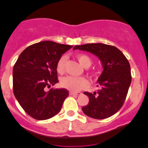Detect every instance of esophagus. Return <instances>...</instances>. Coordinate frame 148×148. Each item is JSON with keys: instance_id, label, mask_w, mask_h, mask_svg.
<instances>
[{"instance_id": "obj_1", "label": "esophagus", "mask_w": 148, "mask_h": 148, "mask_svg": "<svg viewBox=\"0 0 148 148\" xmlns=\"http://www.w3.org/2000/svg\"><path fill=\"white\" fill-rule=\"evenodd\" d=\"M70 94L71 95H79L82 93L80 92H70Z\"/></svg>"}]
</instances>
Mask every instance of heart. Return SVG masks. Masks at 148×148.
I'll return each instance as SVG.
<instances>
[{
  "mask_svg": "<svg viewBox=\"0 0 148 148\" xmlns=\"http://www.w3.org/2000/svg\"><path fill=\"white\" fill-rule=\"evenodd\" d=\"M75 58L78 60L79 64L84 68L89 67L92 64V61L90 57L85 54H78L76 55ZM65 62H66V57L61 56L56 63V70L60 74L64 72ZM90 75L92 76L97 75L98 72H90ZM61 85L66 90L73 91V92H77L84 87H85L87 85V82L85 78L82 77H73L67 75L61 78Z\"/></svg>",
  "mask_w": 148,
  "mask_h": 148,
  "instance_id": "b5f03b06",
  "label": "heart"
}]
</instances>
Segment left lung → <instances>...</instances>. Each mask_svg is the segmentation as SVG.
Instances as JSON below:
<instances>
[{"instance_id":"8db88e82","label":"left lung","mask_w":148,"mask_h":148,"mask_svg":"<svg viewBox=\"0 0 148 148\" xmlns=\"http://www.w3.org/2000/svg\"><path fill=\"white\" fill-rule=\"evenodd\" d=\"M73 49L90 52L99 58L103 70L98 80L100 88L93 93L84 92L89 103L82 108L84 113L95 119H103L117 113L124 104L131 83L129 61L114 46L86 44L75 46Z\"/></svg>"}]
</instances>
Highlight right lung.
Returning <instances> with one entry per match:
<instances>
[{
  "instance_id": "add662e5",
  "label": "right lung",
  "mask_w": 148,
  "mask_h": 148,
  "mask_svg": "<svg viewBox=\"0 0 148 148\" xmlns=\"http://www.w3.org/2000/svg\"><path fill=\"white\" fill-rule=\"evenodd\" d=\"M73 46L44 40L29 46L13 67V92L26 113L37 120H46L59 113L66 89L47 87L58 83L56 63Z\"/></svg>"
}]
</instances>
